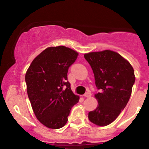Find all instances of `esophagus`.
Here are the masks:
<instances>
[{
	"label": "esophagus",
	"instance_id": "1",
	"mask_svg": "<svg viewBox=\"0 0 149 149\" xmlns=\"http://www.w3.org/2000/svg\"><path fill=\"white\" fill-rule=\"evenodd\" d=\"M91 93H90V92H86V93L84 95H83V96H84V97H87V98H89V97H91Z\"/></svg>",
	"mask_w": 149,
	"mask_h": 149
}]
</instances>
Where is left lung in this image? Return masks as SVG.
I'll use <instances>...</instances> for the list:
<instances>
[{"instance_id": "1", "label": "left lung", "mask_w": 149, "mask_h": 149, "mask_svg": "<svg viewBox=\"0 0 149 149\" xmlns=\"http://www.w3.org/2000/svg\"><path fill=\"white\" fill-rule=\"evenodd\" d=\"M84 57L101 90L95 95L98 105L89 112L88 118L97 126H107L127 105L135 81L134 69L127 59L110 49L85 53Z\"/></svg>"}]
</instances>
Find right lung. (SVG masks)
<instances>
[{"mask_svg": "<svg viewBox=\"0 0 149 149\" xmlns=\"http://www.w3.org/2000/svg\"><path fill=\"white\" fill-rule=\"evenodd\" d=\"M78 56L65 46L49 47L32 61L25 75L26 91L36 118L45 127L59 129L68 121L80 97L67 81L68 69Z\"/></svg>", "mask_w": 149, "mask_h": 149, "instance_id": "obj_1", "label": "right lung"}]
</instances>
